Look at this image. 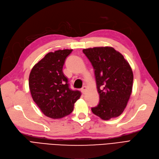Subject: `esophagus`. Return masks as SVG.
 I'll return each mask as SVG.
<instances>
[{
    "mask_svg": "<svg viewBox=\"0 0 159 159\" xmlns=\"http://www.w3.org/2000/svg\"><path fill=\"white\" fill-rule=\"evenodd\" d=\"M87 87L86 86H84L83 87H82V88H81V92L83 93V94L85 93V92L87 91Z\"/></svg>",
    "mask_w": 159,
    "mask_h": 159,
    "instance_id": "1",
    "label": "esophagus"
}]
</instances>
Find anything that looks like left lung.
Wrapping results in <instances>:
<instances>
[{
    "mask_svg": "<svg viewBox=\"0 0 159 159\" xmlns=\"http://www.w3.org/2000/svg\"><path fill=\"white\" fill-rule=\"evenodd\" d=\"M95 71L98 105L91 108L94 114L104 120L116 118L126 107L132 91L134 75L121 53L111 47L84 49Z\"/></svg>",
    "mask_w": 159,
    "mask_h": 159,
    "instance_id": "1",
    "label": "left lung"
}]
</instances>
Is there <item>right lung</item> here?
Masks as SVG:
<instances>
[{
  "mask_svg": "<svg viewBox=\"0 0 159 159\" xmlns=\"http://www.w3.org/2000/svg\"><path fill=\"white\" fill-rule=\"evenodd\" d=\"M72 49L47 54L33 67L29 77L31 97L45 116L58 119L70 114L81 92L70 89L62 68Z\"/></svg>",
  "mask_w": 159,
  "mask_h": 159,
  "instance_id": "right-lung-1",
  "label": "right lung"
}]
</instances>
